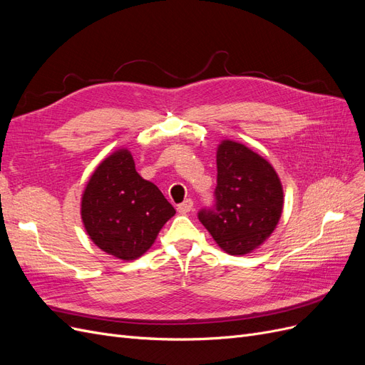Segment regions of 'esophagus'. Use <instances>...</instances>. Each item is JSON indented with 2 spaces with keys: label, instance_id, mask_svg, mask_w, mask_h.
Wrapping results in <instances>:
<instances>
[{
  "label": "esophagus",
  "instance_id": "esophagus-1",
  "mask_svg": "<svg viewBox=\"0 0 365 365\" xmlns=\"http://www.w3.org/2000/svg\"><path fill=\"white\" fill-rule=\"evenodd\" d=\"M192 208H193V201L192 200H185L182 204L178 205V212L181 215H185V213L192 212Z\"/></svg>",
  "mask_w": 365,
  "mask_h": 365
}]
</instances>
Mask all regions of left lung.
Instances as JSON below:
<instances>
[{
  "label": "left lung",
  "mask_w": 365,
  "mask_h": 365,
  "mask_svg": "<svg viewBox=\"0 0 365 365\" xmlns=\"http://www.w3.org/2000/svg\"><path fill=\"white\" fill-rule=\"evenodd\" d=\"M216 165V204L200 212V220L220 250L244 256L274 233L283 212V185L271 163L239 141L219 143Z\"/></svg>",
  "instance_id": "left-lung-1"
}]
</instances>
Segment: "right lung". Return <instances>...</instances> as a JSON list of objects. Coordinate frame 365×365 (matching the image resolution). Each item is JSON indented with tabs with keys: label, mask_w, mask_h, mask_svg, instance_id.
I'll list each match as a JSON object with an SVG mask.
<instances>
[{
	"label": "right lung",
	"mask_w": 365,
	"mask_h": 365,
	"mask_svg": "<svg viewBox=\"0 0 365 365\" xmlns=\"http://www.w3.org/2000/svg\"><path fill=\"white\" fill-rule=\"evenodd\" d=\"M175 213L158 187L138 175L125 148L97 165L81 200L82 222L94 245L126 262L141 257Z\"/></svg>",
	"instance_id": "1"
}]
</instances>
